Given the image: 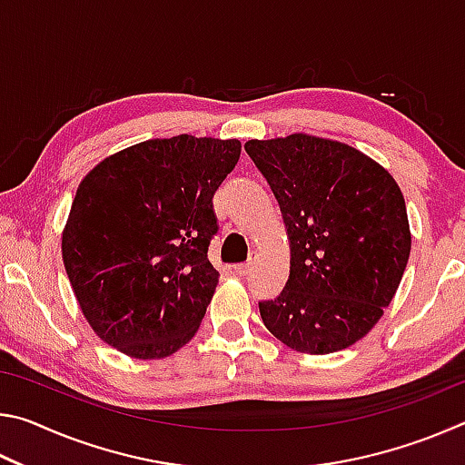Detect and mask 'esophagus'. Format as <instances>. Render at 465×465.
I'll use <instances>...</instances> for the list:
<instances>
[{
	"mask_svg": "<svg viewBox=\"0 0 465 465\" xmlns=\"http://www.w3.org/2000/svg\"><path fill=\"white\" fill-rule=\"evenodd\" d=\"M252 262H254V261H252V258H250L248 262H243V264H235V266H233V272L238 274V277H248L250 271H252Z\"/></svg>",
	"mask_w": 465,
	"mask_h": 465,
	"instance_id": "obj_1",
	"label": "esophagus"
}]
</instances>
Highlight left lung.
I'll return each mask as SVG.
<instances>
[{"instance_id":"obj_1","label":"left lung","mask_w":465,"mask_h":465,"mask_svg":"<svg viewBox=\"0 0 465 465\" xmlns=\"http://www.w3.org/2000/svg\"><path fill=\"white\" fill-rule=\"evenodd\" d=\"M243 147L279 203L291 248L285 289L258 303L264 326L308 355L355 344L383 316L411 256L402 191L338 141L295 133Z\"/></svg>"}]
</instances>
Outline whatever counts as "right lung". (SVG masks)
Instances as JSON below:
<instances>
[{"mask_svg": "<svg viewBox=\"0 0 465 465\" xmlns=\"http://www.w3.org/2000/svg\"><path fill=\"white\" fill-rule=\"evenodd\" d=\"M238 139H149L82 180L61 252L85 320L135 359H163L201 326L219 272L213 194L240 160Z\"/></svg>", "mask_w": 465, "mask_h": 465, "instance_id": "right-lung-1", "label": "right lung"}]
</instances>
